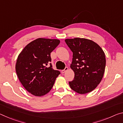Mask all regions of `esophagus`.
<instances>
[{
	"label": "esophagus",
	"mask_w": 123,
	"mask_h": 123,
	"mask_svg": "<svg viewBox=\"0 0 123 123\" xmlns=\"http://www.w3.org/2000/svg\"><path fill=\"white\" fill-rule=\"evenodd\" d=\"M68 69V68L67 67H66L65 69H63V70H62V71H61V72H62V73H65V72H66V71H67Z\"/></svg>",
	"instance_id": "esophagus-1"
}]
</instances>
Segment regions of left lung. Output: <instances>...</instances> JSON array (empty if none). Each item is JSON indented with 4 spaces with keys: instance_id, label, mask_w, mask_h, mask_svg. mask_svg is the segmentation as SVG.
Wrapping results in <instances>:
<instances>
[{
    "instance_id": "obj_1",
    "label": "left lung",
    "mask_w": 123,
    "mask_h": 123,
    "mask_svg": "<svg viewBox=\"0 0 123 123\" xmlns=\"http://www.w3.org/2000/svg\"><path fill=\"white\" fill-rule=\"evenodd\" d=\"M65 42L73 52L71 68L74 78L69 84L80 94H85L97 86L104 76L106 67L104 51L93 41L85 38L66 39Z\"/></svg>"
}]
</instances>
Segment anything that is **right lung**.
I'll list each match as a JSON object with an SVG mask.
<instances>
[{
  "label": "right lung",
  "instance_id": "add662e5",
  "mask_svg": "<svg viewBox=\"0 0 123 123\" xmlns=\"http://www.w3.org/2000/svg\"><path fill=\"white\" fill-rule=\"evenodd\" d=\"M58 39L38 38L25 46L17 57L16 72L27 91L42 96L51 90L60 71L52 69L50 54L60 44Z\"/></svg>",
  "mask_w": 123,
  "mask_h": 123
}]
</instances>
